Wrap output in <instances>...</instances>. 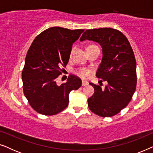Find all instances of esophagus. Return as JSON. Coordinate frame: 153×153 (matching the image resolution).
I'll list each match as a JSON object with an SVG mask.
<instances>
[{"label": "esophagus", "instance_id": "obj_1", "mask_svg": "<svg viewBox=\"0 0 153 153\" xmlns=\"http://www.w3.org/2000/svg\"><path fill=\"white\" fill-rule=\"evenodd\" d=\"M88 85V81H82V85H83V86H85V85Z\"/></svg>", "mask_w": 153, "mask_h": 153}]
</instances>
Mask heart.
Returning <instances> with one entry per match:
<instances>
[{"label": "heart", "instance_id": "1", "mask_svg": "<svg viewBox=\"0 0 153 153\" xmlns=\"http://www.w3.org/2000/svg\"><path fill=\"white\" fill-rule=\"evenodd\" d=\"M74 49H75L74 47H73L72 49H71V50H70V55L71 56L72 55ZM75 73H76L78 76L81 77V78L86 79V78H88V77H89L90 76H91V70H90V69L86 68H80L76 69V70H75Z\"/></svg>", "mask_w": 153, "mask_h": 153}]
</instances>
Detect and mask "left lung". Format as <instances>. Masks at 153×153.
<instances>
[{"instance_id":"obj_1","label":"left lung","mask_w":153,"mask_h":153,"mask_svg":"<svg viewBox=\"0 0 153 153\" xmlns=\"http://www.w3.org/2000/svg\"><path fill=\"white\" fill-rule=\"evenodd\" d=\"M89 39L102 46L103 57L97 72L100 81H107L102 88L93 83V95L88 99L90 110L101 117L114 116L128 105L136 91L137 63L128 39L120 30L112 28L88 29L80 40Z\"/></svg>"}]
</instances>
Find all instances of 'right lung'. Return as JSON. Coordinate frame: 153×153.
I'll list each match as a JSON object with an SVG mask.
<instances>
[{
    "mask_svg": "<svg viewBox=\"0 0 153 153\" xmlns=\"http://www.w3.org/2000/svg\"><path fill=\"white\" fill-rule=\"evenodd\" d=\"M83 29L51 27L39 33L27 52L22 70L23 91L33 109L45 116L61 112L69 104V94L81 86V80L69 75L66 83L56 84L68 63L72 44Z\"/></svg>",
    "mask_w": 153,
    "mask_h": 153,
    "instance_id": "obj_1",
    "label": "right lung"
}]
</instances>
